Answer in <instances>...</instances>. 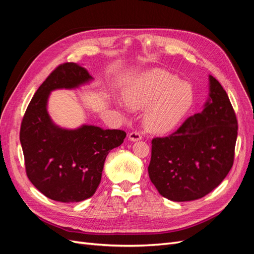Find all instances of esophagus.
I'll use <instances>...</instances> for the list:
<instances>
[{"label":"esophagus","mask_w":254,"mask_h":254,"mask_svg":"<svg viewBox=\"0 0 254 254\" xmlns=\"http://www.w3.org/2000/svg\"><path fill=\"white\" fill-rule=\"evenodd\" d=\"M128 139H129V141L136 142V141H140V140L142 139V135H141L139 132L132 131V132H130V133H129V135H128Z\"/></svg>","instance_id":"1"}]
</instances>
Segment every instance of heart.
<instances>
[{
  "label": "heart",
  "instance_id": "b5f03b06",
  "mask_svg": "<svg viewBox=\"0 0 254 254\" xmlns=\"http://www.w3.org/2000/svg\"><path fill=\"white\" fill-rule=\"evenodd\" d=\"M126 103L144 109L143 123L155 133H165L178 126L195 101V91L188 81L164 70H152L135 78L125 93Z\"/></svg>",
  "mask_w": 254,
  "mask_h": 254
}]
</instances>
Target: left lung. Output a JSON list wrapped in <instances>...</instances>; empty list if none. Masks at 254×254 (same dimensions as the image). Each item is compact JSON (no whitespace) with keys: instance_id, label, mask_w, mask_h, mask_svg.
I'll list each match as a JSON object with an SVG mask.
<instances>
[{"instance_id":"left-lung-1","label":"left lung","mask_w":254,"mask_h":254,"mask_svg":"<svg viewBox=\"0 0 254 254\" xmlns=\"http://www.w3.org/2000/svg\"><path fill=\"white\" fill-rule=\"evenodd\" d=\"M236 137L237 121L227 92L209 75V96L202 111L173 134L152 140L150 181L172 201L204 197L231 170Z\"/></svg>"}]
</instances>
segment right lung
Listing matches in <instances>:
<instances>
[{
	"instance_id": "1",
	"label": "right lung",
	"mask_w": 254,
	"mask_h": 254,
	"mask_svg": "<svg viewBox=\"0 0 254 254\" xmlns=\"http://www.w3.org/2000/svg\"><path fill=\"white\" fill-rule=\"evenodd\" d=\"M93 79L77 64L59 65L37 90L23 118L20 142L27 177L52 200L70 203L93 196L107 156L126 137L122 130L88 124L63 128L50 117L48 104L53 91L74 90Z\"/></svg>"
}]
</instances>
